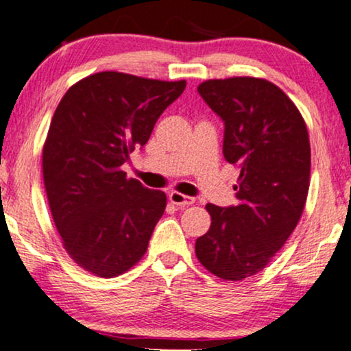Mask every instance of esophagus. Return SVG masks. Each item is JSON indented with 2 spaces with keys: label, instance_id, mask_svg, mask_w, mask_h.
I'll return each instance as SVG.
<instances>
[{
  "label": "esophagus",
  "instance_id": "1",
  "mask_svg": "<svg viewBox=\"0 0 351 351\" xmlns=\"http://www.w3.org/2000/svg\"><path fill=\"white\" fill-rule=\"evenodd\" d=\"M170 202L175 204V206H178V207H188L194 204V197L184 196V194L173 191V193H170Z\"/></svg>",
  "mask_w": 351,
  "mask_h": 351
}]
</instances>
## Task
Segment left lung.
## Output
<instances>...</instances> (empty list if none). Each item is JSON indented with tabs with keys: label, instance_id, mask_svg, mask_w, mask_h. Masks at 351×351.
Wrapping results in <instances>:
<instances>
[{
	"label": "left lung",
	"instance_id": "obj_1",
	"mask_svg": "<svg viewBox=\"0 0 351 351\" xmlns=\"http://www.w3.org/2000/svg\"><path fill=\"white\" fill-rule=\"evenodd\" d=\"M199 95L223 119V157L239 168L237 206L207 204L196 256L223 280L261 272L293 233L309 189L311 147L296 105L259 77L210 79Z\"/></svg>",
	"mask_w": 351,
	"mask_h": 351
}]
</instances>
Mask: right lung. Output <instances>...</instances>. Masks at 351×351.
Masks as SVG:
<instances>
[{"instance_id": "obj_1", "label": "right lung", "mask_w": 351, "mask_h": 351, "mask_svg": "<svg viewBox=\"0 0 351 351\" xmlns=\"http://www.w3.org/2000/svg\"><path fill=\"white\" fill-rule=\"evenodd\" d=\"M184 87L104 71L56 106L42 154L48 204L66 252L97 277L121 275L147 251L167 196L126 178L121 165Z\"/></svg>"}]
</instances>
